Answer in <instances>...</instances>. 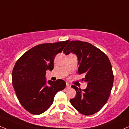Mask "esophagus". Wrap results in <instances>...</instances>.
<instances>
[{
  "instance_id": "obj_1",
  "label": "esophagus",
  "mask_w": 129,
  "mask_h": 129,
  "mask_svg": "<svg viewBox=\"0 0 129 129\" xmlns=\"http://www.w3.org/2000/svg\"><path fill=\"white\" fill-rule=\"evenodd\" d=\"M71 87V84H69V83H67L66 84V88H67V89H69V88Z\"/></svg>"
}]
</instances>
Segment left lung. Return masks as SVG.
<instances>
[{
	"label": "left lung",
	"mask_w": 129,
	"mask_h": 129,
	"mask_svg": "<svg viewBox=\"0 0 129 129\" xmlns=\"http://www.w3.org/2000/svg\"><path fill=\"white\" fill-rule=\"evenodd\" d=\"M63 53L77 55L78 73L85 76L82 81L87 83V87L82 90L71 86L76 91V97L70 99L71 105L83 115L96 113L107 103L113 85L114 75L110 59L92 44L79 40L70 42Z\"/></svg>",
	"instance_id": "8db88e82"
}]
</instances>
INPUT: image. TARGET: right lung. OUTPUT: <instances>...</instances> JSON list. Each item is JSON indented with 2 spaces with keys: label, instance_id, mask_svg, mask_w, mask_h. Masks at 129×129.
Listing matches in <instances>:
<instances>
[{
  "label": "right lung",
  "instance_id": "obj_1",
  "mask_svg": "<svg viewBox=\"0 0 129 129\" xmlns=\"http://www.w3.org/2000/svg\"><path fill=\"white\" fill-rule=\"evenodd\" d=\"M69 40L44 43L33 47L16 62L12 70V85L21 105L32 114L45 112L55 94L66 87L63 80H46V71H52L53 60Z\"/></svg>",
  "mask_w": 129,
  "mask_h": 129
}]
</instances>
